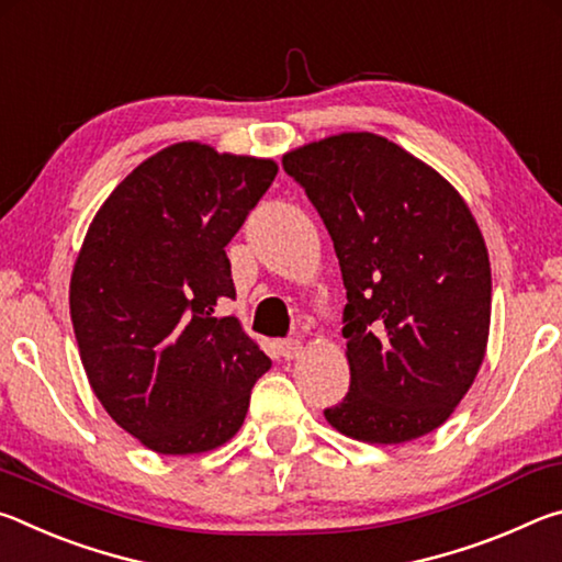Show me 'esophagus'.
<instances>
[{
	"instance_id": "34e87169",
	"label": "esophagus",
	"mask_w": 562,
	"mask_h": 562,
	"mask_svg": "<svg viewBox=\"0 0 562 562\" xmlns=\"http://www.w3.org/2000/svg\"><path fill=\"white\" fill-rule=\"evenodd\" d=\"M302 341L300 339H284V341H280V351H282V357L284 359H294V357H300L302 355Z\"/></svg>"
}]
</instances>
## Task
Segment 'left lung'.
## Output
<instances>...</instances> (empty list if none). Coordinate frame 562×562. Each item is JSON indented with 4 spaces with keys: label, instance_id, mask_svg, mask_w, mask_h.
Returning <instances> with one entry per match:
<instances>
[{
    "label": "left lung",
    "instance_id": "obj_1",
    "mask_svg": "<svg viewBox=\"0 0 562 562\" xmlns=\"http://www.w3.org/2000/svg\"><path fill=\"white\" fill-rule=\"evenodd\" d=\"M335 243L347 290L349 392L325 418L367 443H404L453 414L486 357L491 262L449 180L376 133L282 156Z\"/></svg>",
    "mask_w": 562,
    "mask_h": 562
}]
</instances>
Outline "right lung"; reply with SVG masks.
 <instances>
[{
	"label": "right lung",
	"mask_w": 562,
	"mask_h": 562,
	"mask_svg": "<svg viewBox=\"0 0 562 562\" xmlns=\"http://www.w3.org/2000/svg\"><path fill=\"white\" fill-rule=\"evenodd\" d=\"M278 176L270 158L195 140L144 160L99 207L69 288L89 384L123 431L164 456L231 441L272 367L235 317L225 245Z\"/></svg>",
	"instance_id": "right-lung-1"
}]
</instances>
